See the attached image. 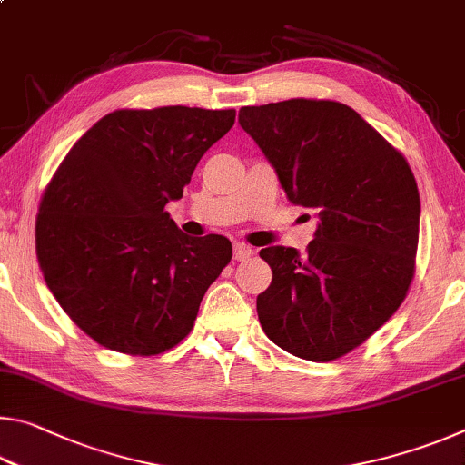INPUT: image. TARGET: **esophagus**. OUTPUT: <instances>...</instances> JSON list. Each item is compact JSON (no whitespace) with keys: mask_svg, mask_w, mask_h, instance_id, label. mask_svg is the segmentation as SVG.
I'll use <instances>...</instances> for the list:
<instances>
[{"mask_svg":"<svg viewBox=\"0 0 465 465\" xmlns=\"http://www.w3.org/2000/svg\"><path fill=\"white\" fill-rule=\"evenodd\" d=\"M252 256V248L248 246L246 242H235L233 243V258L235 261H248V258Z\"/></svg>","mask_w":465,"mask_h":465,"instance_id":"obj_1","label":"esophagus"}]
</instances>
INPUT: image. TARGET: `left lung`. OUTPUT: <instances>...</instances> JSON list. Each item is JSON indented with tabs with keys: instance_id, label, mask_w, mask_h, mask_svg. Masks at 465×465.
<instances>
[{
	"instance_id": "obj_1",
	"label": "left lung",
	"mask_w": 465,
	"mask_h": 465,
	"mask_svg": "<svg viewBox=\"0 0 465 465\" xmlns=\"http://www.w3.org/2000/svg\"><path fill=\"white\" fill-rule=\"evenodd\" d=\"M240 124L277 170L287 199L320 215L305 256L285 246L261 250L272 271L256 299L261 326L299 359H341L380 330L411 289L420 223L412 170L336 100L243 106Z\"/></svg>"
}]
</instances>
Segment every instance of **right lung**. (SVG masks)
I'll return each mask as SVG.
<instances>
[{"mask_svg": "<svg viewBox=\"0 0 465 465\" xmlns=\"http://www.w3.org/2000/svg\"><path fill=\"white\" fill-rule=\"evenodd\" d=\"M233 123V108H121L63 157L38 204L36 256L63 312L98 344L153 357L193 330L232 242L188 238L163 207Z\"/></svg>", "mask_w": 465, "mask_h": 465, "instance_id": "1", "label": "right lung"}]
</instances>
